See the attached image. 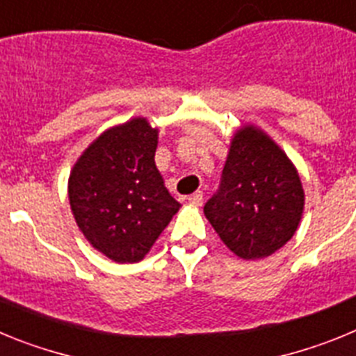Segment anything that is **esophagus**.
Here are the masks:
<instances>
[{
	"instance_id": "obj_1",
	"label": "esophagus",
	"mask_w": 356,
	"mask_h": 356,
	"mask_svg": "<svg viewBox=\"0 0 356 356\" xmlns=\"http://www.w3.org/2000/svg\"><path fill=\"white\" fill-rule=\"evenodd\" d=\"M188 203L193 207H201V203H203V193H201V191L194 193L193 196L188 197Z\"/></svg>"
}]
</instances>
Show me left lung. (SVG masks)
<instances>
[{
    "mask_svg": "<svg viewBox=\"0 0 356 356\" xmlns=\"http://www.w3.org/2000/svg\"><path fill=\"white\" fill-rule=\"evenodd\" d=\"M303 209V185L287 153L259 127L238 128L219 191L203 209L226 248L238 259H266L291 241Z\"/></svg>",
    "mask_w": 356,
    "mask_h": 356,
    "instance_id": "1",
    "label": "left lung"
}]
</instances>
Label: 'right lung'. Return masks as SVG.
Instances as JSON below:
<instances>
[{
	"mask_svg": "<svg viewBox=\"0 0 356 356\" xmlns=\"http://www.w3.org/2000/svg\"><path fill=\"white\" fill-rule=\"evenodd\" d=\"M156 146L159 130L134 118L96 137L69 175L78 228L118 264L140 262L181 207L156 169Z\"/></svg>",
	"mask_w": 356,
	"mask_h": 356,
	"instance_id": "1",
	"label": "right lung"
}]
</instances>
